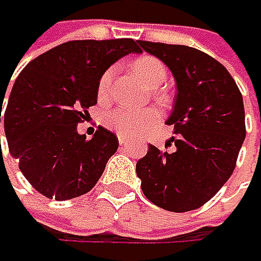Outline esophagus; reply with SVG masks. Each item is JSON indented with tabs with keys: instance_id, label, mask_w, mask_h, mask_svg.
Returning a JSON list of instances; mask_svg holds the SVG:
<instances>
[{
	"instance_id": "obj_1",
	"label": "esophagus",
	"mask_w": 261,
	"mask_h": 261,
	"mask_svg": "<svg viewBox=\"0 0 261 261\" xmlns=\"http://www.w3.org/2000/svg\"><path fill=\"white\" fill-rule=\"evenodd\" d=\"M119 144H120V145H125V144H126L125 136H119Z\"/></svg>"
}]
</instances>
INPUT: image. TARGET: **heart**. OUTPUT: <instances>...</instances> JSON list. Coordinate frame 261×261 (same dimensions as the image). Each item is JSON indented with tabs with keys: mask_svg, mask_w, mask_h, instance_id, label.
Here are the masks:
<instances>
[{
	"mask_svg": "<svg viewBox=\"0 0 261 261\" xmlns=\"http://www.w3.org/2000/svg\"><path fill=\"white\" fill-rule=\"evenodd\" d=\"M130 68L146 87L158 88L164 83L167 76L166 66L154 56H141L130 64ZM115 74V68H109L103 72L98 81V98L106 100L110 94V86ZM156 98H163L158 91L154 93ZM160 119V113L154 107H146L142 110H130L126 107H117L105 116V123L109 129L115 130L120 136H135L142 134L149 126Z\"/></svg>",
	"mask_w": 261,
	"mask_h": 261,
	"instance_id": "1",
	"label": "heart"
}]
</instances>
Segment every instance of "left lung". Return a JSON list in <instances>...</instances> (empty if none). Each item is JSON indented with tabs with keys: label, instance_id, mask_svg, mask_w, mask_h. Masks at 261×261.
Instances as JSON below:
<instances>
[{
	"label": "left lung",
	"instance_id": "obj_1",
	"mask_svg": "<svg viewBox=\"0 0 261 261\" xmlns=\"http://www.w3.org/2000/svg\"><path fill=\"white\" fill-rule=\"evenodd\" d=\"M139 46L168 66L177 94L167 120L175 151L149 145L136 174L154 205L189 212L211 200L236 168L246 138L243 95L225 66L199 49L145 40Z\"/></svg>",
	"mask_w": 261,
	"mask_h": 261
}]
</instances>
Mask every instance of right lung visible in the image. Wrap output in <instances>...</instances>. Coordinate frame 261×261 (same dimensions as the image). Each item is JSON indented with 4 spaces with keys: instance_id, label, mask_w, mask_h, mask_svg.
<instances>
[{
    "instance_id": "right-lung-1",
    "label": "right lung",
    "mask_w": 261,
    "mask_h": 261,
    "mask_svg": "<svg viewBox=\"0 0 261 261\" xmlns=\"http://www.w3.org/2000/svg\"><path fill=\"white\" fill-rule=\"evenodd\" d=\"M136 43L134 39L65 42L29 62L17 76L4 113L5 136L20 171L39 193L74 199L101 177L119 139L101 126L86 139L76 125L97 103L106 69L122 56L142 52Z\"/></svg>"
}]
</instances>
